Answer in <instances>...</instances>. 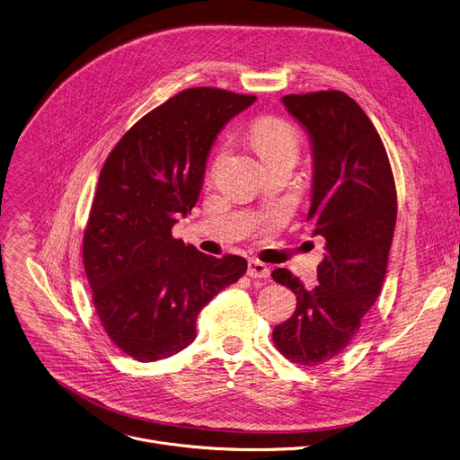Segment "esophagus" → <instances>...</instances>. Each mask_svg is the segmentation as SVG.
<instances>
[{
    "label": "esophagus",
    "mask_w": 460,
    "mask_h": 460,
    "mask_svg": "<svg viewBox=\"0 0 460 460\" xmlns=\"http://www.w3.org/2000/svg\"><path fill=\"white\" fill-rule=\"evenodd\" d=\"M248 276L250 278H260V279H267L270 276V269L269 265L258 261V260H250L248 261Z\"/></svg>",
    "instance_id": "1"
}]
</instances>
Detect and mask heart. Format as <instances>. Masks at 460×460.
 I'll return each mask as SVG.
<instances>
[{"instance_id":"1","label":"heart","mask_w":460,"mask_h":460,"mask_svg":"<svg viewBox=\"0 0 460 460\" xmlns=\"http://www.w3.org/2000/svg\"><path fill=\"white\" fill-rule=\"evenodd\" d=\"M252 140L265 161L278 155L296 157L297 147H299L297 129L290 122L278 117H265L253 124ZM221 157H223V151L219 153V159Z\"/></svg>"}]
</instances>
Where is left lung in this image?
Wrapping results in <instances>:
<instances>
[{
    "label": "left lung",
    "mask_w": 460,
    "mask_h": 460,
    "mask_svg": "<svg viewBox=\"0 0 460 460\" xmlns=\"http://www.w3.org/2000/svg\"><path fill=\"white\" fill-rule=\"evenodd\" d=\"M281 102L311 138L307 219L316 225L314 235L325 237V258L314 288H305L287 269L272 272L297 299L272 340L285 358L311 367L350 345L378 299L396 225V190L382 138L350 96L318 91Z\"/></svg>",
    "instance_id": "left-lung-1"
}]
</instances>
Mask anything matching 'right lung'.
<instances>
[{"label": "right lung", "instance_id": "1", "mask_svg": "<svg viewBox=\"0 0 460 460\" xmlns=\"http://www.w3.org/2000/svg\"><path fill=\"white\" fill-rule=\"evenodd\" d=\"M256 96L191 87L144 115L102 166L84 232V269L102 327L131 358L164 360L188 347L217 292L246 272L172 235L200 193L210 149Z\"/></svg>", "mask_w": 460, "mask_h": 460}]
</instances>
